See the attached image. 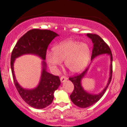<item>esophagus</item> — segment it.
I'll return each mask as SVG.
<instances>
[{
	"label": "esophagus",
	"instance_id": "esophagus-1",
	"mask_svg": "<svg viewBox=\"0 0 127 127\" xmlns=\"http://www.w3.org/2000/svg\"><path fill=\"white\" fill-rule=\"evenodd\" d=\"M67 79V78L65 76H62L60 78V81L62 82H64V81H66Z\"/></svg>",
	"mask_w": 127,
	"mask_h": 127
}]
</instances>
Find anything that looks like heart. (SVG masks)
<instances>
[{
    "mask_svg": "<svg viewBox=\"0 0 127 127\" xmlns=\"http://www.w3.org/2000/svg\"><path fill=\"white\" fill-rule=\"evenodd\" d=\"M52 52L46 53V59L49 66L56 68L64 61L65 66L73 73L81 72L90 60V49L86 43L73 40H64L56 45Z\"/></svg>",
    "mask_w": 127,
    "mask_h": 127,
    "instance_id": "b5f03b06",
    "label": "heart"
}]
</instances>
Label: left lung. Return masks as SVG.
<instances>
[{
    "instance_id": "1",
    "label": "left lung",
    "mask_w": 127,
    "mask_h": 127,
    "mask_svg": "<svg viewBox=\"0 0 127 127\" xmlns=\"http://www.w3.org/2000/svg\"><path fill=\"white\" fill-rule=\"evenodd\" d=\"M87 36L91 39L93 43V49L92 51L91 61L98 55L107 54L110 57V77L106 87L103 90L101 93L97 94H93L87 92L83 88L81 85V80L87 74L88 67L85 69L82 73L73 77H70L68 79L74 85V90L71 95H70L71 100L76 106L81 108H86L90 107L100 100L103 97L107 87L111 82L112 76V54L111 50L107 43L102 39L98 35L92 33H88Z\"/></svg>"
}]
</instances>
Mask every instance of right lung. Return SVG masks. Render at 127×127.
<instances>
[{
	"label": "right lung",
	"instance_id": "right-lung-1",
	"mask_svg": "<svg viewBox=\"0 0 127 127\" xmlns=\"http://www.w3.org/2000/svg\"><path fill=\"white\" fill-rule=\"evenodd\" d=\"M56 36H59V34L51 30L32 29L19 39L12 50L11 67L14 84L23 100L33 108L43 109L52 103L54 91L61 84L59 76L48 72L46 63L43 61L41 77L38 85L32 90L24 89L16 80L14 71V62L15 59L24 54L37 55L45 60L48 46Z\"/></svg>",
	"mask_w": 127,
	"mask_h": 127
}]
</instances>
